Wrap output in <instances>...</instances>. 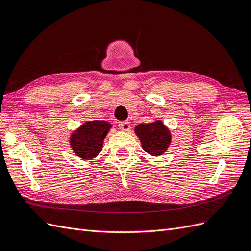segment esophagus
<instances>
[{"label":"esophagus","instance_id":"34e87169","mask_svg":"<svg viewBox=\"0 0 251 251\" xmlns=\"http://www.w3.org/2000/svg\"><path fill=\"white\" fill-rule=\"evenodd\" d=\"M118 126L121 131H128L131 128V125L130 123H127V121H120V123L118 124Z\"/></svg>","mask_w":251,"mask_h":251}]
</instances>
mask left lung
<instances>
[{
  "label": "left lung",
  "mask_w": 251,
  "mask_h": 251,
  "mask_svg": "<svg viewBox=\"0 0 251 251\" xmlns=\"http://www.w3.org/2000/svg\"><path fill=\"white\" fill-rule=\"evenodd\" d=\"M135 134L138 136L142 149L151 156H161L168 150L172 142V135L161 120H155L151 124H140L135 127Z\"/></svg>",
  "instance_id": "obj_1"
}]
</instances>
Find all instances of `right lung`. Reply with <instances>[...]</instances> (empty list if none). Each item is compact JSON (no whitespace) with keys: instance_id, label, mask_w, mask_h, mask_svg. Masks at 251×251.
I'll return each instance as SVG.
<instances>
[{"instance_id":"right-lung-1","label":"right lung","mask_w":251,"mask_h":251,"mask_svg":"<svg viewBox=\"0 0 251 251\" xmlns=\"http://www.w3.org/2000/svg\"><path fill=\"white\" fill-rule=\"evenodd\" d=\"M112 127L105 120L86 121L70 136V147L82 160H92L100 153L103 140Z\"/></svg>"}]
</instances>
